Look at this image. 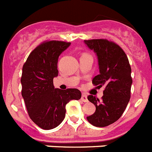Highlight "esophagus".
Returning a JSON list of instances; mask_svg holds the SVG:
<instances>
[{
	"mask_svg": "<svg viewBox=\"0 0 152 152\" xmlns=\"http://www.w3.org/2000/svg\"><path fill=\"white\" fill-rule=\"evenodd\" d=\"M81 100H82V102H88L87 95H86V94H82V96H81Z\"/></svg>",
	"mask_w": 152,
	"mask_h": 152,
	"instance_id": "obj_1",
	"label": "esophagus"
}]
</instances>
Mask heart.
<instances>
[{
  "mask_svg": "<svg viewBox=\"0 0 152 152\" xmlns=\"http://www.w3.org/2000/svg\"><path fill=\"white\" fill-rule=\"evenodd\" d=\"M83 55H88V54H86V53H84V54H83Z\"/></svg>",
  "mask_w": 152,
  "mask_h": 152,
  "instance_id": "b5f03b06",
  "label": "heart"
}]
</instances>
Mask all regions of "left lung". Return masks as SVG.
<instances>
[{
    "label": "left lung",
    "mask_w": 152,
    "mask_h": 152,
    "mask_svg": "<svg viewBox=\"0 0 152 152\" xmlns=\"http://www.w3.org/2000/svg\"><path fill=\"white\" fill-rule=\"evenodd\" d=\"M85 44L97 54L99 75L92 80L97 87L104 86L102 99L89 95L87 99L96 107L95 112L87 119L97 127H104L122 116L130 99L133 83L131 67L124 50L106 39L85 40Z\"/></svg>",
    "instance_id": "1"
}]
</instances>
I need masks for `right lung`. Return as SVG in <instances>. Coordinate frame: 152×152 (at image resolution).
<instances>
[{
    "instance_id": "obj_1",
    "label": "right lung",
    "mask_w": 152,
    "mask_h": 152,
    "mask_svg": "<svg viewBox=\"0 0 152 152\" xmlns=\"http://www.w3.org/2000/svg\"><path fill=\"white\" fill-rule=\"evenodd\" d=\"M69 42L46 40L29 54L23 65L21 83L22 96L29 118L44 129L55 128L63 121L65 105L79 100L78 89H55L53 79L58 76V60Z\"/></svg>"
}]
</instances>
